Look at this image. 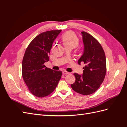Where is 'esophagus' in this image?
<instances>
[{"instance_id": "34e87169", "label": "esophagus", "mask_w": 127, "mask_h": 127, "mask_svg": "<svg viewBox=\"0 0 127 127\" xmlns=\"http://www.w3.org/2000/svg\"><path fill=\"white\" fill-rule=\"evenodd\" d=\"M63 74L64 75H67V74H69V72H67V71H64L63 72Z\"/></svg>"}]
</instances>
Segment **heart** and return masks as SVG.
<instances>
[{
	"instance_id": "heart-1",
	"label": "heart",
	"mask_w": 127,
	"mask_h": 127,
	"mask_svg": "<svg viewBox=\"0 0 127 127\" xmlns=\"http://www.w3.org/2000/svg\"><path fill=\"white\" fill-rule=\"evenodd\" d=\"M62 39L66 48L70 47L74 48L76 47L79 43L78 38L75 33L72 32H68L64 34Z\"/></svg>"
}]
</instances>
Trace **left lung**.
I'll return each instance as SVG.
<instances>
[{"instance_id": "8db88e82", "label": "left lung", "mask_w": 127, "mask_h": 127, "mask_svg": "<svg viewBox=\"0 0 127 127\" xmlns=\"http://www.w3.org/2000/svg\"><path fill=\"white\" fill-rule=\"evenodd\" d=\"M84 45V53L78 63H83V74L74 73L75 82L71 84L72 90L82 95H90L96 91L104 79L106 58L104 50L98 41L86 32L81 33Z\"/></svg>"}]
</instances>
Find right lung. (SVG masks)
<instances>
[{
	"instance_id": "right-lung-1",
	"label": "right lung",
	"mask_w": 127,
	"mask_h": 127,
	"mask_svg": "<svg viewBox=\"0 0 127 127\" xmlns=\"http://www.w3.org/2000/svg\"><path fill=\"white\" fill-rule=\"evenodd\" d=\"M61 30H51L42 33L31 42L22 61V77L33 95L43 97L55 90L62 76L61 71L46 67L53 41Z\"/></svg>"
}]
</instances>
